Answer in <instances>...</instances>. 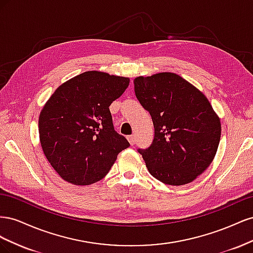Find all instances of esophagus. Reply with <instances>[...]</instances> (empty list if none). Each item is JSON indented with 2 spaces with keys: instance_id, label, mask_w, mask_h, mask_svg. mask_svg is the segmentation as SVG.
Wrapping results in <instances>:
<instances>
[{
  "instance_id": "1",
  "label": "esophagus",
  "mask_w": 253,
  "mask_h": 253,
  "mask_svg": "<svg viewBox=\"0 0 253 253\" xmlns=\"http://www.w3.org/2000/svg\"><path fill=\"white\" fill-rule=\"evenodd\" d=\"M127 140H128V142L131 143L132 145H133V144H135V143H136V136H135V135L128 136V137H127Z\"/></svg>"
}]
</instances>
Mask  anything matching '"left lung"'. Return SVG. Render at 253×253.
Segmentation results:
<instances>
[{
	"label": "left lung",
	"mask_w": 253,
	"mask_h": 253,
	"mask_svg": "<svg viewBox=\"0 0 253 253\" xmlns=\"http://www.w3.org/2000/svg\"><path fill=\"white\" fill-rule=\"evenodd\" d=\"M135 95L154 125V139L138 152L150 174L181 186L207 170L216 154L220 121L207 97L174 73L134 80Z\"/></svg>",
	"instance_id": "8db88e82"
}]
</instances>
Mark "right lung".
I'll return each instance as SVG.
<instances>
[{"instance_id":"obj_1","label":"right lung","mask_w":253,"mask_h":253,"mask_svg":"<svg viewBox=\"0 0 253 253\" xmlns=\"http://www.w3.org/2000/svg\"><path fill=\"white\" fill-rule=\"evenodd\" d=\"M129 79L89 71L53 91L39 116L45 157L61 178L87 186L102 179L119 153L129 147L114 129L110 105L127 88Z\"/></svg>"}]
</instances>
